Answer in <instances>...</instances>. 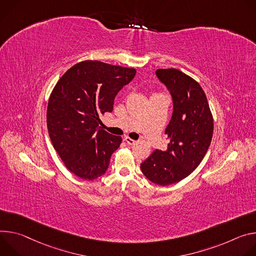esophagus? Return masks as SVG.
Returning <instances> with one entry per match:
<instances>
[{
    "label": "esophagus",
    "instance_id": "1",
    "mask_svg": "<svg viewBox=\"0 0 256 256\" xmlns=\"http://www.w3.org/2000/svg\"><path fill=\"white\" fill-rule=\"evenodd\" d=\"M124 140H125V142H126L127 144H129V146H134V144H136V141L133 140V139H131L130 137H125Z\"/></svg>",
    "mask_w": 256,
    "mask_h": 256
}]
</instances>
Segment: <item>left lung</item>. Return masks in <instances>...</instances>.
<instances>
[{
  "instance_id": "8db88e82",
  "label": "left lung",
  "mask_w": 256,
  "mask_h": 256,
  "mask_svg": "<svg viewBox=\"0 0 256 256\" xmlns=\"http://www.w3.org/2000/svg\"><path fill=\"white\" fill-rule=\"evenodd\" d=\"M158 78L173 100V114L166 128L168 144L156 150L140 164L144 175L158 185L177 183L200 166L212 138L214 119L206 96L197 81L178 69H158Z\"/></svg>"
}]
</instances>
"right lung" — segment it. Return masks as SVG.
Instances as JSON below:
<instances>
[{
	"instance_id": "right-lung-1",
	"label": "right lung",
	"mask_w": 256,
	"mask_h": 256,
	"mask_svg": "<svg viewBox=\"0 0 256 256\" xmlns=\"http://www.w3.org/2000/svg\"><path fill=\"white\" fill-rule=\"evenodd\" d=\"M134 68L83 61L56 82L46 110L54 148L71 173L84 180L102 176L122 138L100 126V117L112 110L118 92L135 76Z\"/></svg>"
}]
</instances>
